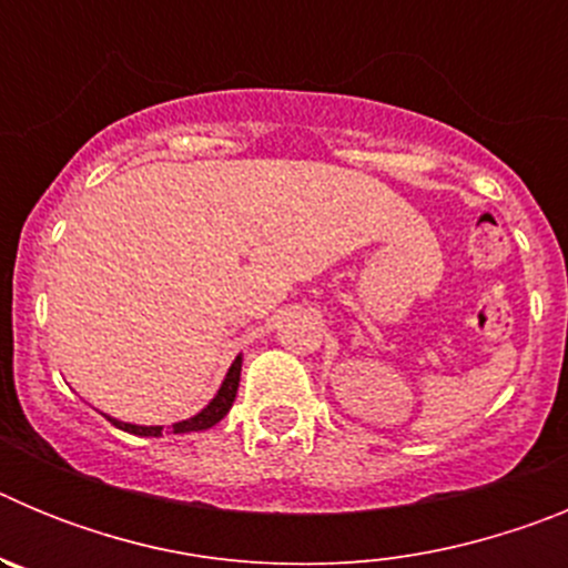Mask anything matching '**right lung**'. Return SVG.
<instances>
[{
    "label": "right lung",
    "instance_id": "add662e5",
    "mask_svg": "<svg viewBox=\"0 0 568 568\" xmlns=\"http://www.w3.org/2000/svg\"><path fill=\"white\" fill-rule=\"evenodd\" d=\"M239 378H241V355L233 361V366H230V373L227 378H224L219 395H215V398L210 400L199 415H193L190 420H179V424H173V433L175 435L202 433V429H210V426L219 424V420L230 413V406H233L235 393H239ZM108 420L119 426V429H124V433L142 435V438H159V435H162V426H135V424H122V420H115V418H108Z\"/></svg>",
    "mask_w": 568,
    "mask_h": 568
}]
</instances>
